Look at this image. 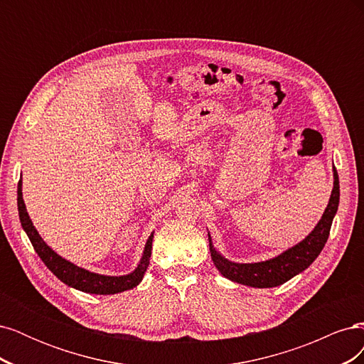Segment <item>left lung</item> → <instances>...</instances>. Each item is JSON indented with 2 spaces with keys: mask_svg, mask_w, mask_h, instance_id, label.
Here are the masks:
<instances>
[{
  "mask_svg": "<svg viewBox=\"0 0 364 364\" xmlns=\"http://www.w3.org/2000/svg\"><path fill=\"white\" fill-rule=\"evenodd\" d=\"M340 199V185H338V174L334 167V188L331 193V199L325 209V213L317 223L313 232L302 240L299 245L285 250L279 257L272 258L269 261L253 262V264H238L228 261L214 249L211 238H209V250H211V258L215 264L218 272L223 274L225 278L249 285V287H258V289H269L277 287L284 282H287L297 273L305 270L310 264L318 257L322 252L326 240L329 237V230H331L333 218L337 213Z\"/></svg>",
  "mask_w": 364,
  "mask_h": 364,
  "instance_id": "1",
  "label": "left lung"
}]
</instances>
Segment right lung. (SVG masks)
I'll list each match as a JSON object with an SVG mask.
<instances>
[{"mask_svg": "<svg viewBox=\"0 0 364 364\" xmlns=\"http://www.w3.org/2000/svg\"><path fill=\"white\" fill-rule=\"evenodd\" d=\"M21 181L18 182V211H19V220L21 225H23L24 230L27 232L33 247L38 252V255L43 261V264L56 274V277L65 282L70 287H74L80 291L86 293H92V294H114L124 291L129 289H134L141 282L142 277H144V272L149 267L150 262V255H151V241H153V234L149 237L147 245L144 249V253H142L141 262L138 264V267L135 272H132L130 274H126V277H105V274H97L92 272H87L85 269H80L74 266L73 262L63 259L59 257L56 252L51 250L46 241H43L38 230L33 226L31 220L27 214V209L23 200V190H21Z\"/></svg>", "mask_w": 364, "mask_h": 364, "instance_id": "obj_1", "label": "right lung"}]
</instances>
